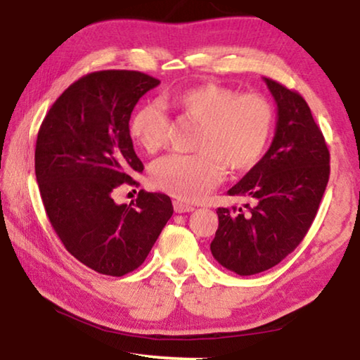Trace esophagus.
<instances>
[{
  "label": "esophagus",
  "instance_id": "obj_1",
  "mask_svg": "<svg viewBox=\"0 0 360 360\" xmlns=\"http://www.w3.org/2000/svg\"><path fill=\"white\" fill-rule=\"evenodd\" d=\"M174 210L176 214H185V212H193L194 207L184 201H174Z\"/></svg>",
  "mask_w": 360,
  "mask_h": 360
}]
</instances>
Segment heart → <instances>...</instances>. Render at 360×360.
I'll use <instances>...</instances> for the list:
<instances>
[{
  "instance_id": "heart-1",
  "label": "heart",
  "mask_w": 360,
  "mask_h": 360,
  "mask_svg": "<svg viewBox=\"0 0 360 360\" xmlns=\"http://www.w3.org/2000/svg\"><path fill=\"white\" fill-rule=\"evenodd\" d=\"M181 115L201 124L194 155H167L153 164L151 184L170 196L196 201L221 184L225 167L243 170L255 164L266 148L274 110L262 94H240L233 87H191L174 97ZM170 120L159 103H146L131 121L135 141L148 153L167 143Z\"/></svg>"
}]
</instances>
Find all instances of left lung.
Instances as JSON below:
<instances>
[{"mask_svg": "<svg viewBox=\"0 0 360 360\" xmlns=\"http://www.w3.org/2000/svg\"><path fill=\"white\" fill-rule=\"evenodd\" d=\"M278 107L274 139L264 156L231 190L252 204L219 207L210 244L223 268L252 276L297 249L313 223L330 175V153L308 103L298 92L263 78Z\"/></svg>", "mask_w": 360, "mask_h": 360, "instance_id": "8db88e82", "label": "left lung"}]
</instances>
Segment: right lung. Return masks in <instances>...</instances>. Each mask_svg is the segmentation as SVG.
Listing matches in <instances>:
<instances>
[{
  "mask_svg": "<svg viewBox=\"0 0 360 360\" xmlns=\"http://www.w3.org/2000/svg\"><path fill=\"white\" fill-rule=\"evenodd\" d=\"M159 79L131 70L82 76L58 97L39 127L34 174L46 214L65 249L107 276H124L148 257L174 214L162 193L139 191L116 204L113 191L135 185L143 164L129 131L132 110Z\"/></svg>",
  "mask_w": 360,
  "mask_h": 360,
  "instance_id": "add662e5",
  "label": "right lung"
}]
</instances>
